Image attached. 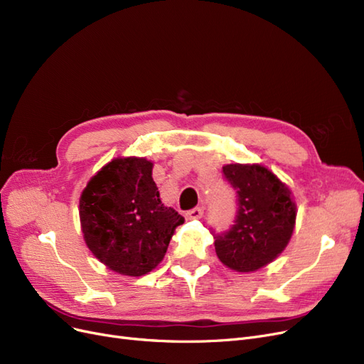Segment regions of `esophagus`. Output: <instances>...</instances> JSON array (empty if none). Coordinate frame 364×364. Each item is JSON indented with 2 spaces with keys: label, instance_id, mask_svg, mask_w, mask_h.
Returning <instances> with one entry per match:
<instances>
[{
  "label": "esophagus",
  "instance_id": "esophagus-1",
  "mask_svg": "<svg viewBox=\"0 0 364 364\" xmlns=\"http://www.w3.org/2000/svg\"><path fill=\"white\" fill-rule=\"evenodd\" d=\"M203 214H204V208H203V207H196V208H193V210H191V211H187V213H186V218L189 219V220H192V219H200V218H203Z\"/></svg>",
  "mask_w": 364,
  "mask_h": 364
}]
</instances>
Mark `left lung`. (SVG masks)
Returning a JSON list of instances; mask_svg holds the SVG:
<instances>
[{"instance_id":"left-lung-1","label":"left lung","mask_w":364,"mask_h":364,"mask_svg":"<svg viewBox=\"0 0 364 364\" xmlns=\"http://www.w3.org/2000/svg\"><path fill=\"white\" fill-rule=\"evenodd\" d=\"M223 173L237 192L238 211L231 230L214 237V247L231 270L257 272L288 246L297 207L289 187L262 165L231 164L223 166Z\"/></svg>"}]
</instances>
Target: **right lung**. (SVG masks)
<instances>
[{"label":"right lung","mask_w":364,"mask_h":364,"mask_svg":"<svg viewBox=\"0 0 364 364\" xmlns=\"http://www.w3.org/2000/svg\"><path fill=\"white\" fill-rule=\"evenodd\" d=\"M85 245L109 270L139 277L165 258L184 218L161 204L153 161L117 157L92 175L79 199Z\"/></svg>","instance_id":"right-lung-1"}]
</instances>
